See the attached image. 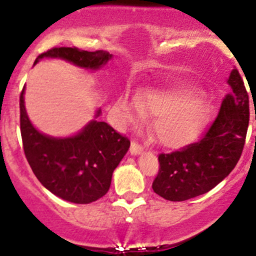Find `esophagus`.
<instances>
[{
	"instance_id": "1",
	"label": "esophagus",
	"mask_w": 256,
	"mask_h": 256,
	"mask_svg": "<svg viewBox=\"0 0 256 256\" xmlns=\"http://www.w3.org/2000/svg\"><path fill=\"white\" fill-rule=\"evenodd\" d=\"M130 153L132 154V156H140V154L143 153V147H142V146H140L138 143L131 142Z\"/></svg>"
}]
</instances>
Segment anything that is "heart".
Listing matches in <instances>:
<instances>
[{"instance_id":"obj_1","label":"heart","mask_w":256,"mask_h":256,"mask_svg":"<svg viewBox=\"0 0 256 256\" xmlns=\"http://www.w3.org/2000/svg\"><path fill=\"white\" fill-rule=\"evenodd\" d=\"M196 87L181 85L156 88L134 97L125 92L116 100L114 113L122 124L153 114L152 130L165 147H181L196 138L206 125L210 106Z\"/></svg>"}]
</instances>
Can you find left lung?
I'll return each instance as SVG.
<instances>
[{
	"mask_svg": "<svg viewBox=\"0 0 256 256\" xmlns=\"http://www.w3.org/2000/svg\"><path fill=\"white\" fill-rule=\"evenodd\" d=\"M227 84L231 94L200 141L159 156V174L152 187L166 200L182 202L209 192L237 165L248 130L249 97L236 68Z\"/></svg>",
	"mask_w": 256,
	"mask_h": 256,
	"instance_id": "8db88e82",
	"label": "left lung"
}]
</instances>
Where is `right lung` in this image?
Here are the masks:
<instances>
[{"instance_id": "obj_1", "label": "right lung", "mask_w": 256, "mask_h": 256, "mask_svg": "<svg viewBox=\"0 0 256 256\" xmlns=\"http://www.w3.org/2000/svg\"><path fill=\"white\" fill-rule=\"evenodd\" d=\"M46 58L97 72L104 68L113 54L60 47L42 53L34 66ZM24 94L25 86L19 103L24 153L42 186L70 203L88 204L102 198L110 187L113 171L130 148V141L98 120L102 114L100 108L91 122L72 136L54 137L41 132L29 119Z\"/></svg>"}]
</instances>
